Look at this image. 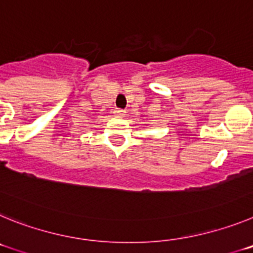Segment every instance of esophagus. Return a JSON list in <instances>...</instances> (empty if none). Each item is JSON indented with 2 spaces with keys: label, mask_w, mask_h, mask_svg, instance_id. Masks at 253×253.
Listing matches in <instances>:
<instances>
[{
  "label": "esophagus",
  "mask_w": 253,
  "mask_h": 253,
  "mask_svg": "<svg viewBox=\"0 0 253 253\" xmlns=\"http://www.w3.org/2000/svg\"><path fill=\"white\" fill-rule=\"evenodd\" d=\"M114 115L119 116V118H123V116L125 115V111L122 110V109H115V110H114Z\"/></svg>",
  "instance_id": "34e87169"
}]
</instances>
